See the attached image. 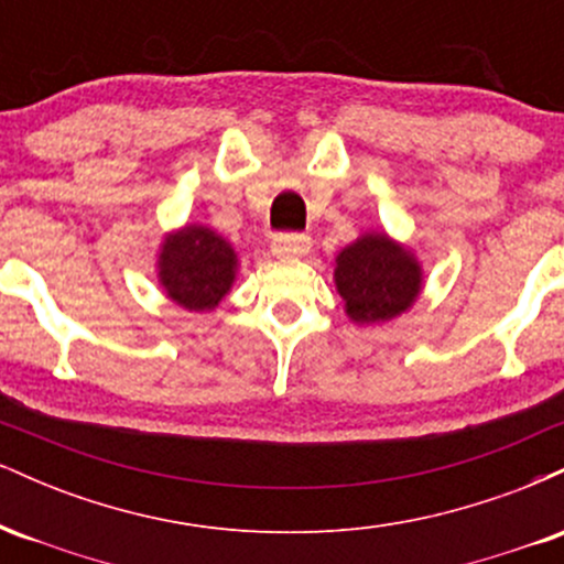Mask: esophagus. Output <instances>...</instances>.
I'll return each instance as SVG.
<instances>
[{
  "label": "esophagus",
  "instance_id": "34e87169",
  "mask_svg": "<svg viewBox=\"0 0 564 564\" xmlns=\"http://www.w3.org/2000/svg\"><path fill=\"white\" fill-rule=\"evenodd\" d=\"M310 236L304 232H278L273 238V251L278 257H300L310 249Z\"/></svg>",
  "mask_w": 564,
  "mask_h": 564
}]
</instances>
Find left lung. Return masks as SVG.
<instances>
[{
    "label": "left lung",
    "instance_id": "obj_1",
    "mask_svg": "<svg viewBox=\"0 0 564 564\" xmlns=\"http://www.w3.org/2000/svg\"><path fill=\"white\" fill-rule=\"evenodd\" d=\"M336 289L355 323H381L411 307L419 294V264L387 236H364L336 260Z\"/></svg>",
    "mask_w": 564,
    "mask_h": 564
}]
</instances>
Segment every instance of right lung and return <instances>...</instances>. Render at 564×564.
<instances>
[{
	"instance_id": "add662e5",
	"label": "right lung",
	"mask_w": 564,
	"mask_h": 564,
	"mask_svg": "<svg viewBox=\"0 0 564 564\" xmlns=\"http://www.w3.org/2000/svg\"><path fill=\"white\" fill-rule=\"evenodd\" d=\"M161 283L185 310H212L230 291L236 254L217 232L185 228L161 249Z\"/></svg>"
}]
</instances>
